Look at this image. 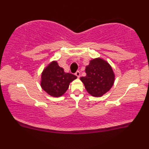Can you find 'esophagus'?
Returning <instances> with one entry per match:
<instances>
[{
	"mask_svg": "<svg viewBox=\"0 0 149 149\" xmlns=\"http://www.w3.org/2000/svg\"><path fill=\"white\" fill-rule=\"evenodd\" d=\"M75 75H76L77 77H80V72L79 71H77L76 72H75Z\"/></svg>",
	"mask_w": 149,
	"mask_h": 149,
	"instance_id": "34e87169",
	"label": "esophagus"
}]
</instances>
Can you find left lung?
Instances as JSON below:
<instances>
[{"label": "left lung", "mask_w": 149, "mask_h": 149, "mask_svg": "<svg viewBox=\"0 0 149 149\" xmlns=\"http://www.w3.org/2000/svg\"><path fill=\"white\" fill-rule=\"evenodd\" d=\"M86 75L81 77V81L84 84L87 91L92 96L99 97L107 92L115 81L112 68L106 61L94 59L85 69Z\"/></svg>", "instance_id": "8db88e82"}]
</instances>
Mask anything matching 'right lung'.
<instances>
[{"label": "right lung", "mask_w": 149, "mask_h": 149, "mask_svg": "<svg viewBox=\"0 0 149 149\" xmlns=\"http://www.w3.org/2000/svg\"><path fill=\"white\" fill-rule=\"evenodd\" d=\"M76 78V75L65 73L58 63L53 61L43 70L41 86L43 90L51 96L58 97L66 92L70 83Z\"/></svg>", "instance_id": "1"}]
</instances>
